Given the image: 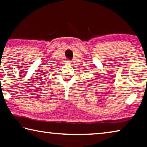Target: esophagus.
Returning a JSON list of instances; mask_svg holds the SVG:
<instances>
[{
	"instance_id": "34e87169",
	"label": "esophagus",
	"mask_w": 147,
	"mask_h": 147,
	"mask_svg": "<svg viewBox=\"0 0 147 147\" xmlns=\"http://www.w3.org/2000/svg\"><path fill=\"white\" fill-rule=\"evenodd\" d=\"M67 62L68 63H71V61H70V60H67Z\"/></svg>"
}]
</instances>
